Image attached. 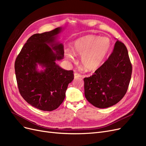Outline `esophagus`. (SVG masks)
<instances>
[{
	"instance_id": "34e87169",
	"label": "esophagus",
	"mask_w": 146,
	"mask_h": 146,
	"mask_svg": "<svg viewBox=\"0 0 146 146\" xmlns=\"http://www.w3.org/2000/svg\"><path fill=\"white\" fill-rule=\"evenodd\" d=\"M82 77V76L81 74H78V73H74V78H81Z\"/></svg>"
}]
</instances>
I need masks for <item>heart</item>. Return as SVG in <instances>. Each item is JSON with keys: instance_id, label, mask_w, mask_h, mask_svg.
<instances>
[{"instance_id": "obj_1", "label": "heart", "mask_w": 146, "mask_h": 146, "mask_svg": "<svg viewBox=\"0 0 146 146\" xmlns=\"http://www.w3.org/2000/svg\"><path fill=\"white\" fill-rule=\"evenodd\" d=\"M111 47V42L109 38L87 35L74 42L72 52L74 55L82 56L81 62L84 68L94 70L102 62ZM66 56L70 61L74 60V55L70 52H68Z\"/></svg>"}]
</instances>
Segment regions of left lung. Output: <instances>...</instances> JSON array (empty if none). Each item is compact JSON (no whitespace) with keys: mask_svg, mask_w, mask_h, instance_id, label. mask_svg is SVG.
I'll return each mask as SVG.
<instances>
[{"mask_svg":"<svg viewBox=\"0 0 146 146\" xmlns=\"http://www.w3.org/2000/svg\"><path fill=\"white\" fill-rule=\"evenodd\" d=\"M131 73L132 65L127 47L117 39L108 60L93 75L84 78L86 99L99 108L116 104L126 94Z\"/></svg>","mask_w":146,"mask_h":146,"instance_id":"obj_1","label":"left lung"}]
</instances>
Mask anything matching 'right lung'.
<instances>
[{"label": "right lung", "mask_w": 146, "mask_h": 146, "mask_svg": "<svg viewBox=\"0 0 146 146\" xmlns=\"http://www.w3.org/2000/svg\"><path fill=\"white\" fill-rule=\"evenodd\" d=\"M61 28L31 36L17 56L15 74L20 94L27 103L42 111H51L63 103L73 70H66L55 63L64 56L62 44H53L55 54L48 44L54 42ZM38 64L46 69L36 70Z\"/></svg>", "instance_id": "add662e5"}]
</instances>
